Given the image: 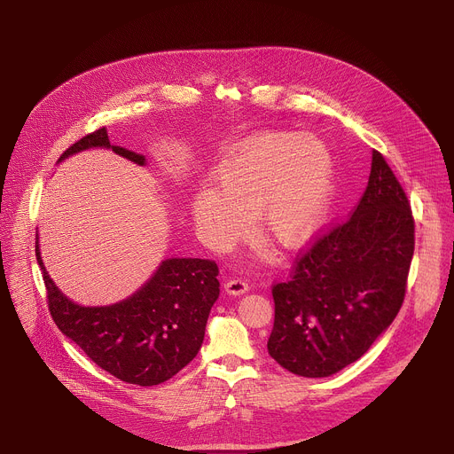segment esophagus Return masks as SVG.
I'll list each match as a JSON object with an SVG mask.
<instances>
[{
  "label": "esophagus",
  "mask_w": 454,
  "mask_h": 454,
  "mask_svg": "<svg viewBox=\"0 0 454 454\" xmlns=\"http://www.w3.org/2000/svg\"><path fill=\"white\" fill-rule=\"evenodd\" d=\"M247 284L244 282V280H240V278H233V280H228L226 284H224V291L230 294V296H240V294H244V293H247Z\"/></svg>",
  "instance_id": "obj_1"
}]
</instances>
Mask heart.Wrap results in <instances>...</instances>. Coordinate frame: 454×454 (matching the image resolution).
<instances>
[{
	"label": "heart",
	"instance_id": "b5f03b06",
	"mask_svg": "<svg viewBox=\"0 0 454 454\" xmlns=\"http://www.w3.org/2000/svg\"><path fill=\"white\" fill-rule=\"evenodd\" d=\"M214 186L192 193L190 215L201 239L224 249L247 231L280 249L301 247L334 198V160L309 133H264L235 147L214 170Z\"/></svg>",
	"mask_w": 454,
	"mask_h": 454
}]
</instances>
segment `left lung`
Wrapping results in <instances>:
<instances>
[{"label": "left lung", "instance_id": "obj_1", "mask_svg": "<svg viewBox=\"0 0 454 454\" xmlns=\"http://www.w3.org/2000/svg\"><path fill=\"white\" fill-rule=\"evenodd\" d=\"M415 223L406 193L372 151L368 186L352 217L273 287L270 356L300 377H329L357 361L392 325L406 293Z\"/></svg>", "mask_w": 454, "mask_h": 454}]
</instances>
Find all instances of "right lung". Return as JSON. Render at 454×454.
<instances>
[{"label": "right lung", "instance_id": "obj_1", "mask_svg": "<svg viewBox=\"0 0 454 454\" xmlns=\"http://www.w3.org/2000/svg\"><path fill=\"white\" fill-rule=\"evenodd\" d=\"M88 149H111L140 167L147 158L111 145L106 127L81 138L57 163ZM48 307L59 331L120 380L154 386L174 377L198 356L207 321L219 298V268L203 258H165L153 277L131 296L109 305H81L50 278L35 235Z\"/></svg>", "mask_w": 454, "mask_h": 454}]
</instances>
